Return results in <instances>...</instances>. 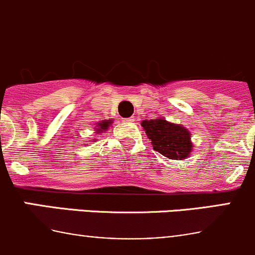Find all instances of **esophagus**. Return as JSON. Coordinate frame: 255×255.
<instances>
[{"mask_svg": "<svg viewBox=\"0 0 255 255\" xmlns=\"http://www.w3.org/2000/svg\"><path fill=\"white\" fill-rule=\"evenodd\" d=\"M125 121H126V122L129 123V122H133L134 120H133V117H130V118H127V120H125Z\"/></svg>", "mask_w": 255, "mask_h": 255, "instance_id": "obj_1", "label": "esophagus"}]
</instances>
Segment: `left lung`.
Wrapping results in <instances>:
<instances>
[{
    "mask_svg": "<svg viewBox=\"0 0 255 255\" xmlns=\"http://www.w3.org/2000/svg\"><path fill=\"white\" fill-rule=\"evenodd\" d=\"M142 127L151 139L153 149L161 155L174 160H181L191 151L190 133L182 126L165 121L164 118L143 121Z\"/></svg>",
    "mask_w": 255,
    "mask_h": 255,
    "instance_id": "1",
    "label": "left lung"
}]
</instances>
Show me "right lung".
<instances>
[{"label": "right lung", "mask_w": 255, "mask_h": 255, "mask_svg": "<svg viewBox=\"0 0 255 255\" xmlns=\"http://www.w3.org/2000/svg\"><path fill=\"white\" fill-rule=\"evenodd\" d=\"M111 121H104V122H101V123H99V125H97V130H99V132H101V130H106L107 128H109V126H111Z\"/></svg>", "instance_id": "obj_1"}]
</instances>
